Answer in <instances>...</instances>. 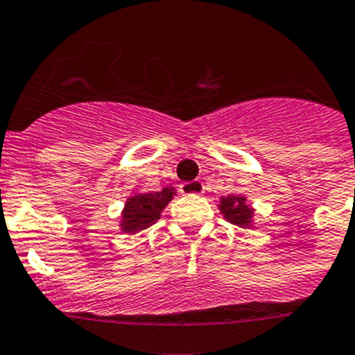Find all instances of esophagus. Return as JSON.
Instances as JSON below:
<instances>
[{"mask_svg":"<svg viewBox=\"0 0 355 355\" xmlns=\"http://www.w3.org/2000/svg\"><path fill=\"white\" fill-rule=\"evenodd\" d=\"M180 193L182 195H200V193H203V182H184V184H180Z\"/></svg>","mask_w":355,"mask_h":355,"instance_id":"obj_1","label":"esophagus"}]
</instances>
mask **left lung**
Wrapping results in <instances>:
<instances>
[{"label":"left lung","instance_id":"1","mask_svg":"<svg viewBox=\"0 0 355 355\" xmlns=\"http://www.w3.org/2000/svg\"><path fill=\"white\" fill-rule=\"evenodd\" d=\"M220 211L223 212V216L230 223L234 225H248L252 218V209L246 205V200L241 196H227V198L221 200Z\"/></svg>","mask_w":355,"mask_h":355}]
</instances>
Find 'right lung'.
Here are the masks:
<instances>
[{
	"label": "right lung",
	"mask_w": 355,
	"mask_h": 355,
	"mask_svg": "<svg viewBox=\"0 0 355 355\" xmlns=\"http://www.w3.org/2000/svg\"><path fill=\"white\" fill-rule=\"evenodd\" d=\"M173 198V191L162 189L160 193H143L126 202L123 211L121 227L125 232H139L148 229L160 218V211Z\"/></svg>",
	"instance_id": "add662e5"
}]
</instances>
